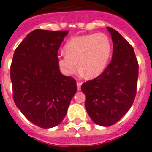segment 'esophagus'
Wrapping results in <instances>:
<instances>
[{
    "mask_svg": "<svg viewBox=\"0 0 152 152\" xmlns=\"http://www.w3.org/2000/svg\"><path fill=\"white\" fill-rule=\"evenodd\" d=\"M76 85H77V89H78V90H80V89H81V85H82V83L77 82L76 83Z\"/></svg>",
    "mask_w": 152,
    "mask_h": 152,
    "instance_id": "obj_1",
    "label": "esophagus"
}]
</instances>
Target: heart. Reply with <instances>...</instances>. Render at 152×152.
<instances>
[{
	"instance_id": "b5f03b06",
	"label": "heart",
	"mask_w": 152,
	"mask_h": 152,
	"mask_svg": "<svg viewBox=\"0 0 152 152\" xmlns=\"http://www.w3.org/2000/svg\"><path fill=\"white\" fill-rule=\"evenodd\" d=\"M65 55L58 58V65L65 74L69 75L78 67L87 78H95L104 72L112 52L109 37L104 33L78 35L67 41Z\"/></svg>"
}]
</instances>
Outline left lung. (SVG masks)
Listing matches in <instances>:
<instances>
[{"label": "left lung", "mask_w": 152, "mask_h": 152, "mask_svg": "<svg viewBox=\"0 0 152 152\" xmlns=\"http://www.w3.org/2000/svg\"><path fill=\"white\" fill-rule=\"evenodd\" d=\"M113 43L112 60L103 73L81 86L86 95V109L92 121L108 127L121 120L134 100L138 62L133 47L121 34L107 28Z\"/></svg>", "instance_id": "obj_1"}]
</instances>
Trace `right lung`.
<instances>
[{"instance_id":"right-lung-1","label":"right lung","mask_w":152,"mask_h":152,"mask_svg":"<svg viewBox=\"0 0 152 152\" xmlns=\"http://www.w3.org/2000/svg\"><path fill=\"white\" fill-rule=\"evenodd\" d=\"M68 31L36 29L15 49L11 65L13 99L29 121L42 128L58 125L77 90L60 72L58 50Z\"/></svg>"}]
</instances>
